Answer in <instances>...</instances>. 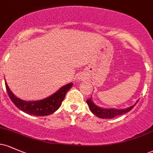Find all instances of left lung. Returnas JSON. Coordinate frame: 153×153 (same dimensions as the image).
Segmentation results:
<instances>
[{
    "instance_id": "left-lung-1",
    "label": "left lung",
    "mask_w": 153,
    "mask_h": 153,
    "mask_svg": "<svg viewBox=\"0 0 153 153\" xmlns=\"http://www.w3.org/2000/svg\"><path fill=\"white\" fill-rule=\"evenodd\" d=\"M139 101V100H138ZM138 101H137V103L138 102ZM86 103L88 105L90 110L94 114H95L96 117H99L101 119H112L114 117H117V116H120L124 114L127 113L128 111H131L133 108V107L135 106H129V108H124V109H116V108H100V107L97 106L96 105L94 104V103L93 102L92 100L90 98L89 99H88L86 101Z\"/></svg>"
}]
</instances>
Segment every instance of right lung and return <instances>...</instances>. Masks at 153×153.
<instances>
[{
    "mask_svg": "<svg viewBox=\"0 0 153 153\" xmlns=\"http://www.w3.org/2000/svg\"><path fill=\"white\" fill-rule=\"evenodd\" d=\"M5 84L8 96L17 108L26 114L38 117L50 115L55 112L62 104L67 92L73 86V83L67 84L57 91L55 94L47 99L37 101H25L13 95L8 88L6 82H5Z\"/></svg>",
    "mask_w": 153,
    "mask_h": 153,
    "instance_id": "add662e5",
    "label": "right lung"
}]
</instances>
